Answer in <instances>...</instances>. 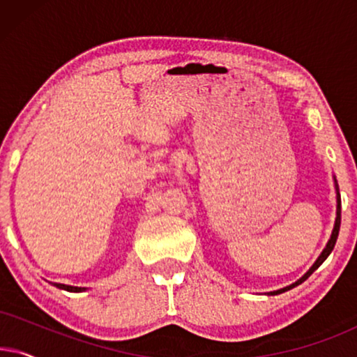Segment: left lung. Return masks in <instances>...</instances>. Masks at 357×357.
<instances>
[{"mask_svg":"<svg viewBox=\"0 0 357 357\" xmlns=\"http://www.w3.org/2000/svg\"><path fill=\"white\" fill-rule=\"evenodd\" d=\"M333 182H335V192H336V218H335V224H333V231H331V236H330V238H328V242H326L325 248H324V250H321V253L319 255V258H317L314 265H312V266L309 268V271H307L304 276L299 278V280H297L296 282H292V284L286 286V287H282V289L271 291V292H265L266 296H278V294H282V292H286V291L292 289V287H296V286L302 284V282H304V281L307 280V278H309V276L312 275V273H314V271L317 270V268H319V266L321 265V263H324V261L326 260V258H328L330 253L333 252L335 243H336V238H338V234H340V226H341V197H340L338 182H336V177H335V175H333Z\"/></svg>","mask_w":357,"mask_h":357,"instance_id":"8db88e82","label":"left lung"}]
</instances>
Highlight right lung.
I'll use <instances>...</instances> for the list:
<instances>
[{
  "instance_id": "obj_1",
  "label": "right lung",
  "mask_w": 357,
  "mask_h": 357,
  "mask_svg": "<svg viewBox=\"0 0 357 357\" xmlns=\"http://www.w3.org/2000/svg\"><path fill=\"white\" fill-rule=\"evenodd\" d=\"M53 286L58 287V289H65L68 292H82L86 291V287H77V286H68V284H60V282H52Z\"/></svg>"
}]
</instances>
